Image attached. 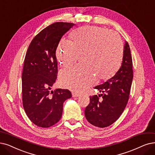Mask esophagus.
<instances>
[{
  "instance_id": "34e87169",
  "label": "esophagus",
  "mask_w": 155,
  "mask_h": 155,
  "mask_svg": "<svg viewBox=\"0 0 155 155\" xmlns=\"http://www.w3.org/2000/svg\"><path fill=\"white\" fill-rule=\"evenodd\" d=\"M72 97H78L81 95L80 94H77V93H75V92H72Z\"/></svg>"
}]
</instances>
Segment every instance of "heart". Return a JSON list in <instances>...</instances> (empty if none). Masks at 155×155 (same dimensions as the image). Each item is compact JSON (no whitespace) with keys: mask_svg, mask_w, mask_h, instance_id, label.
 I'll list each match as a JSON object with an SVG mask.
<instances>
[{"mask_svg":"<svg viewBox=\"0 0 155 155\" xmlns=\"http://www.w3.org/2000/svg\"><path fill=\"white\" fill-rule=\"evenodd\" d=\"M121 39L110 31L95 26H84L71 34V42L61 41L57 49V58L61 66L69 69L79 57L84 56V65L64 71L60 81L65 87L83 93L97 81L113 76L119 69L123 57Z\"/></svg>","mask_w":155,"mask_h":155,"instance_id":"1","label":"heart"}]
</instances>
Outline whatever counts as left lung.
<instances>
[{
  "mask_svg": "<svg viewBox=\"0 0 155 155\" xmlns=\"http://www.w3.org/2000/svg\"><path fill=\"white\" fill-rule=\"evenodd\" d=\"M133 79L130 49L125 41L121 65L115 75L106 82L95 86L103 94L90 97V104L84 110L86 120L91 125L104 128L114 123L127 104Z\"/></svg>",
  "mask_w": 155,
  "mask_h": 155,
  "instance_id": "left-lung-1",
  "label": "left lung"
}]
</instances>
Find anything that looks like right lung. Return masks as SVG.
I'll use <instances>...</instances> for the list:
<instances>
[{"label":"right lung","mask_w":155,"mask_h":155,"mask_svg":"<svg viewBox=\"0 0 155 155\" xmlns=\"http://www.w3.org/2000/svg\"><path fill=\"white\" fill-rule=\"evenodd\" d=\"M74 23L57 22L43 29L30 44L22 72V100L25 111L37 126L48 128L60 120L64 102L71 92L51 87L56 81V51L62 36Z\"/></svg>","instance_id":"1"}]
</instances>
